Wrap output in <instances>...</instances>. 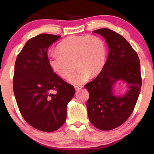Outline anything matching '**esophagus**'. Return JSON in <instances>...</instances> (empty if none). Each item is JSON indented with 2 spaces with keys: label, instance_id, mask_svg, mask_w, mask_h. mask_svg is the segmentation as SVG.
<instances>
[{
  "label": "esophagus",
  "instance_id": "obj_1",
  "mask_svg": "<svg viewBox=\"0 0 154 154\" xmlns=\"http://www.w3.org/2000/svg\"><path fill=\"white\" fill-rule=\"evenodd\" d=\"M75 88L77 91H79L80 90H82V86H75Z\"/></svg>",
  "mask_w": 154,
  "mask_h": 154
}]
</instances>
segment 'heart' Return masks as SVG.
I'll use <instances>...</instances> for the list:
<instances>
[{
    "label": "heart",
    "instance_id": "1",
    "mask_svg": "<svg viewBox=\"0 0 154 154\" xmlns=\"http://www.w3.org/2000/svg\"><path fill=\"white\" fill-rule=\"evenodd\" d=\"M57 49L58 52H53L49 56V66L56 75L67 79L73 73L77 65L79 67L77 72L69 79L72 84H82L91 75L96 76L105 65L107 48L99 36H69Z\"/></svg>",
    "mask_w": 154,
    "mask_h": 154
}]
</instances>
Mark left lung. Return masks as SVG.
<instances>
[{
    "instance_id": "8db88e82",
    "label": "left lung",
    "mask_w": 154,
    "mask_h": 154,
    "mask_svg": "<svg viewBox=\"0 0 154 154\" xmlns=\"http://www.w3.org/2000/svg\"><path fill=\"white\" fill-rule=\"evenodd\" d=\"M103 36L109 47V55L103 71L85 88L89 119L102 130H111L124 124L133 111L139 98L142 81L139 56L130 43L119 34L108 28L94 31ZM123 80L129 88L122 97L113 94L112 87Z\"/></svg>"
}]
</instances>
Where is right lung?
<instances>
[{
	"label": "right lung",
	"instance_id": "1",
	"mask_svg": "<svg viewBox=\"0 0 154 154\" xmlns=\"http://www.w3.org/2000/svg\"><path fill=\"white\" fill-rule=\"evenodd\" d=\"M60 37L41 34L30 38L15 63L13 86L21 115L31 126L46 132L64 124L67 105L75 92L49 64L48 49Z\"/></svg>",
	"mask_w": 154,
	"mask_h": 154
}]
</instances>
